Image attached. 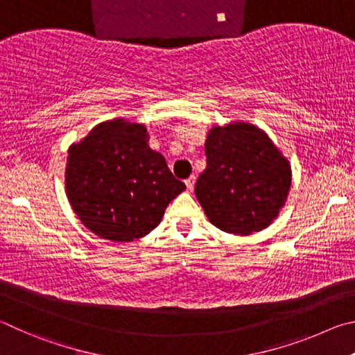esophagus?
<instances>
[{
    "label": "esophagus",
    "instance_id": "esophagus-1",
    "mask_svg": "<svg viewBox=\"0 0 355 355\" xmlns=\"http://www.w3.org/2000/svg\"><path fill=\"white\" fill-rule=\"evenodd\" d=\"M195 182H196V178L195 176H190L189 179H185V185H187V189L191 191L195 187Z\"/></svg>",
    "mask_w": 355,
    "mask_h": 355
}]
</instances>
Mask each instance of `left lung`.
<instances>
[{
  "mask_svg": "<svg viewBox=\"0 0 355 355\" xmlns=\"http://www.w3.org/2000/svg\"><path fill=\"white\" fill-rule=\"evenodd\" d=\"M206 155L195 193L209 221L234 235L268 227L291 187L290 162L270 137L251 123L214 126Z\"/></svg>",
  "mask_w": 355,
  "mask_h": 355,
  "instance_id": "1",
  "label": "left lung"
}]
</instances>
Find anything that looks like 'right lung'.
I'll list each match as a JSON object with an SVG mask.
<instances>
[{
    "mask_svg": "<svg viewBox=\"0 0 355 355\" xmlns=\"http://www.w3.org/2000/svg\"><path fill=\"white\" fill-rule=\"evenodd\" d=\"M148 141L145 124L115 118L68 148L67 198L98 237L120 243L145 237L185 190Z\"/></svg>",
    "mask_w": 355,
    "mask_h": 355,
    "instance_id": "obj_1",
    "label": "right lung"
}]
</instances>
